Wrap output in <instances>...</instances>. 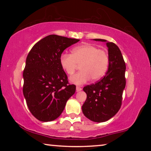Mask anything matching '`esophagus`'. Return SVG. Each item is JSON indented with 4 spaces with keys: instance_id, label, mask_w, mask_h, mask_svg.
Instances as JSON below:
<instances>
[{
    "instance_id": "1",
    "label": "esophagus",
    "mask_w": 151,
    "mask_h": 151,
    "mask_svg": "<svg viewBox=\"0 0 151 151\" xmlns=\"http://www.w3.org/2000/svg\"><path fill=\"white\" fill-rule=\"evenodd\" d=\"M76 91H77V92H79V91H81L82 90V88H81L80 86H76Z\"/></svg>"
}]
</instances>
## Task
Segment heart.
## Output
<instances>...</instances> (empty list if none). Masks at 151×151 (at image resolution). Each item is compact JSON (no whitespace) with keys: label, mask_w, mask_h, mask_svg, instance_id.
I'll list each match as a JSON object with an SVG mask.
<instances>
[{"label":"heart","mask_w":151,"mask_h":151,"mask_svg":"<svg viewBox=\"0 0 151 151\" xmlns=\"http://www.w3.org/2000/svg\"><path fill=\"white\" fill-rule=\"evenodd\" d=\"M60 65L68 75H72L81 65V72L71 76L70 81L81 85L92 78L99 81L108 70L109 57L106 51L90 44L82 45L72 50V54L63 53Z\"/></svg>","instance_id":"1"}]
</instances>
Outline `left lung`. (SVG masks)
<instances>
[{
  "label": "left lung",
  "mask_w": 151,
  "mask_h": 151,
  "mask_svg": "<svg viewBox=\"0 0 151 151\" xmlns=\"http://www.w3.org/2000/svg\"><path fill=\"white\" fill-rule=\"evenodd\" d=\"M94 40L106 42L109 65L103 78L83 88L87 96L82 106V111L91 121L102 122L111 119L121 108L122 93L126 85V65L121 50L114 43L100 39Z\"/></svg>",
  "instance_id": "obj_1"
}]
</instances>
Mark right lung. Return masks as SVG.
Returning <instances> with one entry per match:
<instances>
[{
	"instance_id": "right-lung-1",
	"label": "right lung",
	"mask_w": 151,
	"mask_h": 151,
	"mask_svg": "<svg viewBox=\"0 0 151 151\" xmlns=\"http://www.w3.org/2000/svg\"><path fill=\"white\" fill-rule=\"evenodd\" d=\"M79 40L50 35L30 50L23 71V94L29 111L39 121L57 119L75 94L76 86L68 83L60 57L66 48Z\"/></svg>"
}]
</instances>
